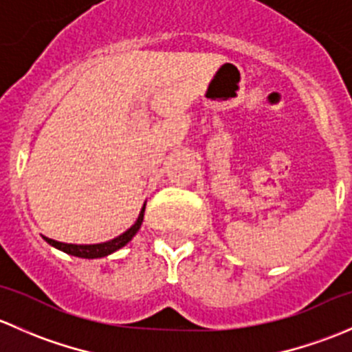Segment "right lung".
Listing matches in <instances>:
<instances>
[{
    "instance_id": "add662e5",
    "label": "right lung",
    "mask_w": 352,
    "mask_h": 352,
    "mask_svg": "<svg viewBox=\"0 0 352 352\" xmlns=\"http://www.w3.org/2000/svg\"><path fill=\"white\" fill-rule=\"evenodd\" d=\"M144 209H146V202L143 204V208H141L140 211V216H138V219L134 221V225L131 226V228H127L126 232L122 233V235L116 236V239L109 240V242H102V243H85V245H78V243H65V242H58V240H52V239H47V236H42V239L45 240L49 245H52L54 248H58V250L65 252V254H69V255H74V257H80V258H100V257H107V255L113 254V252H117L119 248H122L124 245H127L133 240V236L136 235L138 232H140L141 228V223H143V218H144Z\"/></svg>"
}]
</instances>
